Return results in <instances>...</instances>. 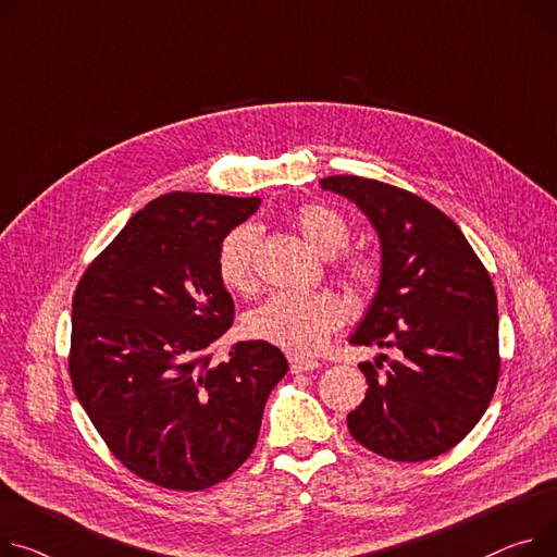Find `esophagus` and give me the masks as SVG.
<instances>
[{
  "instance_id": "esophagus-1",
  "label": "esophagus",
  "mask_w": 557,
  "mask_h": 557,
  "mask_svg": "<svg viewBox=\"0 0 557 557\" xmlns=\"http://www.w3.org/2000/svg\"><path fill=\"white\" fill-rule=\"evenodd\" d=\"M319 368V361L314 359H306V357H289V370L294 374L298 372H310V370H317Z\"/></svg>"
}]
</instances>
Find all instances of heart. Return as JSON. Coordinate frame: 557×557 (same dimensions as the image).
Wrapping results in <instances>:
<instances>
[{
	"label": "heart",
	"mask_w": 557,
	"mask_h": 557,
	"mask_svg": "<svg viewBox=\"0 0 557 557\" xmlns=\"http://www.w3.org/2000/svg\"><path fill=\"white\" fill-rule=\"evenodd\" d=\"M294 223L306 243L321 256H334L348 245L346 219L327 205L308 202L296 211ZM259 232L251 225L232 230L219 247V276L232 292L245 294L253 287V253ZM346 281L357 289L376 283L379 268L370 256H350L344 265ZM344 321V306L330 294L276 292L245 317V332L292 355H317L327 344L332 330Z\"/></svg>",
	"instance_id": "heart-1"
}]
</instances>
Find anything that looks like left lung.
Here are the masks:
<instances>
[{"label": "left lung", "instance_id": "1", "mask_svg": "<svg viewBox=\"0 0 557 557\" xmlns=\"http://www.w3.org/2000/svg\"><path fill=\"white\" fill-rule=\"evenodd\" d=\"M319 185L355 202L381 245L379 285L350 344L397 350L383 372L379 359L359 363L368 391L348 414L350 435L395 461L433 459L473 431L497 386L491 276L461 230L423 198L361 176Z\"/></svg>", "mask_w": 557, "mask_h": 557}]
</instances>
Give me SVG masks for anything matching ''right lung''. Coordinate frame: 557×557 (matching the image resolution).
I'll return each instance as SVG.
<instances>
[{
    "label": "right lung",
    "mask_w": 557,
    "mask_h": 557,
    "mask_svg": "<svg viewBox=\"0 0 557 557\" xmlns=\"http://www.w3.org/2000/svg\"><path fill=\"white\" fill-rule=\"evenodd\" d=\"M259 205L164 194L122 227L75 289V395L111 453L158 486L202 491L230 478L289 368L265 341H240L221 363L209 355L234 321L219 247Z\"/></svg>",
    "instance_id": "add662e5"
}]
</instances>
